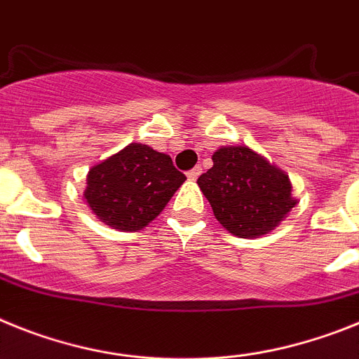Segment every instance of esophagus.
<instances>
[{"instance_id":"1","label":"esophagus","mask_w":359,"mask_h":359,"mask_svg":"<svg viewBox=\"0 0 359 359\" xmlns=\"http://www.w3.org/2000/svg\"><path fill=\"white\" fill-rule=\"evenodd\" d=\"M201 173H202V168L201 166H195V168H193V170H189L188 173H186V175H188V179L195 180V179H198V175H201Z\"/></svg>"}]
</instances>
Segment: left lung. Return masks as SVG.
<instances>
[{"mask_svg": "<svg viewBox=\"0 0 359 359\" xmlns=\"http://www.w3.org/2000/svg\"><path fill=\"white\" fill-rule=\"evenodd\" d=\"M197 184L218 222L242 238L269 233L296 204L289 177L245 146L217 149Z\"/></svg>", "mask_w": 359, "mask_h": 359, "instance_id": "1", "label": "left lung"}]
</instances>
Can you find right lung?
I'll return each instance as SVG.
<instances>
[{
    "label": "right lung",
    "instance_id": "obj_1",
    "mask_svg": "<svg viewBox=\"0 0 359 359\" xmlns=\"http://www.w3.org/2000/svg\"><path fill=\"white\" fill-rule=\"evenodd\" d=\"M184 180L171 157L135 142L88 171L85 198L106 226L137 231L164 210Z\"/></svg>",
    "mask_w": 359,
    "mask_h": 359
}]
</instances>
